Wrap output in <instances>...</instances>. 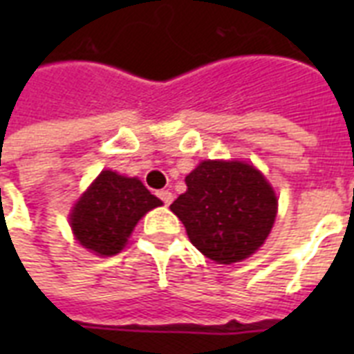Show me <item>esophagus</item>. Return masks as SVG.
Segmentation results:
<instances>
[{"label": "esophagus", "mask_w": 354, "mask_h": 354, "mask_svg": "<svg viewBox=\"0 0 354 354\" xmlns=\"http://www.w3.org/2000/svg\"><path fill=\"white\" fill-rule=\"evenodd\" d=\"M158 198H160L165 205H171V202L174 200V194H172L171 191H158Z\"/></svg>", "instance_id": "obj_1"}]
</instances>
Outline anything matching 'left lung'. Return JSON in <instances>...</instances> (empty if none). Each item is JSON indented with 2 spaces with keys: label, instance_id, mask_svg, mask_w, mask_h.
Wrapping results in <instances>:
<instances>
[{
  "label": "left lung",
  "instance_id": "left-lung-1",
  "mask_svg": "<svg viewBox=\"0 0 354 354\" xmlns=\"http://www.w3.org/2000/svg\"><path fill=\"white\" fill-rule=\"evenodd\" d=\"M185 183L171 211L198 252L232 264L263 246L277 215V196L263 172L246 161L205 160Z\"/></svg>",
  "mask_w": 354,
  "mask_h": 354
}]
</instances>
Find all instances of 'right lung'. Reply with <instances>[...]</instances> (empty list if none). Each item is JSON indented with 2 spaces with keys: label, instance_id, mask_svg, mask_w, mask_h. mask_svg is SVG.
<instances>
[{
  "label": "right lung",
  "instance_id": "obj_1",
  "mask_svg": "<svg viewBox=\"0 0 354 354\" xmlns=\"http://www.w3.org/2000/svg\"><path fill=\"white\" fill-rule=\"evenodd\" d=\"M161 204L138 178L102 171L73 205L69 226L86 250L110 257L124 248L139 218Z\"/></svg>",
  "mask_w": 354,
  "mask_h": 354
}]
</instances>
